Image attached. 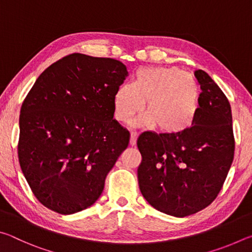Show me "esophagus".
Masks as SVG:
<instances>
[{
  "instance_id": "esophagus-1",
  "label": "esophagus",
  "mask_w": 252,
  "mask_h": 252,
  "mask_svg": "<svg viewBox=\"0 0 252 252\" xmlns=\"http://www.w3.org/2000/svg\"><path fill=\"white\" fill-rule=\"evenodd\" d=\"M136 138H138V133L135 131L131 132V138H130V144L131 146H134L136 143Z\"/></svg>"
}]
</instances>
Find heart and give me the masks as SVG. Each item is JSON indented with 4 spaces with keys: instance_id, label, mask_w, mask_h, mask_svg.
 <instances>
[{
    "instance_id": "b5f03b06",
    "label": "heart",
    "mask_w": 252,
    "mask_h": 252,
    "mask_svg": "<svg viewBox=\"0 0 252 252\" xmlns=\"http://www.w3.org/2000/svg\"><path fill=\"white\" fill-rule=\"evenodd\" d=\"M200 89L193 75L178 67H150L136 73L133 84L120 85L114 95V113L129 122L141 112L136 125L157 126L165 133H179L193 125L199 108Z\"/></svg>"
}]
</instances>
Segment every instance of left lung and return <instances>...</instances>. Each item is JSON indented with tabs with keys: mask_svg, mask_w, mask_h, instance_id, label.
I'll return each mask as SVG.
<instances>
[{
	"mask_svg": "<svg viewBox=\"0 0 252 252\" xmlns=\"http://www.w3.org/2000/svg\"><path fill=\"white\" fill-rule=\"evenodd\" d=\"M201 89L192 126L179 133L147 131L136 146L142 161L139 188L151 206L170 216L193 215L220 192L234 155L231 106L202 70L194 72Z\"/></svg>",
	"mask_w": 252,
	"mask_h": 252,
	"instance_id": "8db88e82",
	"label": "left lung"
}]
</instances>
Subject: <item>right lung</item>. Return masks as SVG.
Returning a JSON list of instances; mask_svg holds the SVG:
<instances>
[{
  "label": "right lung",
  "instance_id": "1",
  "mask_svg": "<svg viewBox=\"0 0 252 252\" xmlns=\"http://www.w3.org/2000/svg\"><path fill=\"white\" fill-rule=\"evenodd\" d=\"M126 76L118 60L73 53L42 72L24 99L19 162L50 210L72 215L99 199L129 144V131L113 119L114 95Z\"/></svg>",
  "mask_w": 252,
  "mask_h": 252
}]
</instances>
